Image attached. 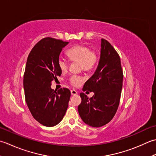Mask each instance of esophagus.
<instances>
[{"label": "esophagus", "instance_id": "1", "mask_svg": "<svg viewBox=\"0 0 156 156\" xmlns=\"http://www.w3.org/2000/svg\"><path fill=\"white\" fill-rule=\"evenodd\" d=\"M71 95H73V96H75V95L77 94V91H75V90H72L71 91Z\"/></svg>", "mask_w": 156, "mask_h": 156}]
</instances>
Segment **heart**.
<instances>
[{"instance_id": "b5f03b06", "label": "heart", "mask_w": 156, "mask_h": 156, "mask_svg": "<svg viewBox=\"0 0 156 156\" xmlns=\"http://www.w3.org/2000/svg\"><path fill=\"white\" fill-rule=\"evenodd\" d=\"M66 56L71 62H79L80 69L85 72H91L96 67L99 59L98 52L91 48L83 44H77L70 48L66 50ZM58 66L62 73L67 72L69 63L64 58H59ZM84 81V78L81 76L72 75L69 79L70 84L77 87Z\"/></svg>"}]
</instances>
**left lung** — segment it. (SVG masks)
Here are the masks:
<instances>
[{"label":"left lung","mask_w":156,"mask_h":156,"mask_svg":"<svg viewBox=\"0 0 156 156\" xmlns=\"http://www.w3.org/2000/svg\"><path fill=\"white\" fill-rule=\"evenodd\" d=\"M123 73L116 50L106 40L101 39L99 64L95 73L84 84L83 91H93L87 98L80 93L78 112L87 125L100 127L108 123L118 109L122 87Z\"/></svg>","instance_id":"1"}]
</instances>
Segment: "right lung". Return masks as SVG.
I'll return each mask as SVG.
<instances>
[{
  "mask_svg": "<svg viewBox=\"0 0 156 156\" xmlns=\"http://www.w3.org/2000/svg\"><path fill=\"white\" fill-rule=\"evenodd\" d=\"M68 44L44 37L34 46L27 57L23 76L25 101L34 118L46 126L58 124L68 108L71 97L69 89L56 91L51 88L52 81L61 75L58 60Z\"/></svg>",
  "mask_w": 156,
  "mask_h": 156,
  "instance_id": "right-lung-1",
  "label": "right lung"
}]
</instances>
